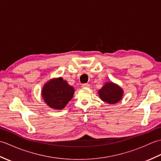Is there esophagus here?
<instances>
[{"label":"esophagus","instance_id":"obj_1","mask_svg":"<svg viewBox=\"0 0 161 161\" xmlns=\"http://www.w3.org/2000/svg\"><path fill=\"white\" fill-rule=\"evenodd\" d=\"M81 86H82L83 88H89L90 85L88 84H83L82 85H81Z\"/></svg>","mask_w":161,"mask_h":161}]
</instances>
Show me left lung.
Here are the masks:
<instances>
[{"instance_id": "8db88e82", "label": "left lung", "mask_w": 161, "mask_h": 161, "mask_svg": "<svg viewBox=\"0 0 161 161\" xmlns=\"http://www.w3.org/2000/svg\"><path fill=\"white\" fill-rule=\"evenodd\" d=\"M102 100L108 104H115L121 100L123 94L122 88L118 85L107 83L98 92Z\"/></svg>"}]
</instances>
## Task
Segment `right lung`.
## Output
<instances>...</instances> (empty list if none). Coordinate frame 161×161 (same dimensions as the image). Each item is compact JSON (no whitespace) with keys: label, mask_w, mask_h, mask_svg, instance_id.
Instances as JSON below:
<instances>
[{"label":"right lung","mask_w":161,"mask_h":161,"mask_svg":"<svg viewBox=\"0 0 161 161\" xmlns=\"http://www.w3.org/2000/svg\"><path fill=\"white\" fill-rule=\"evenodd\" d=\"M73 94V87L61 77L49 81L44 85L42 90V97L46 104L54 109L64 108Z\"/></svg>","instance_id":"right-lung-1"}]
</instances>
